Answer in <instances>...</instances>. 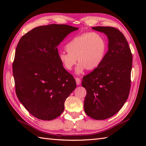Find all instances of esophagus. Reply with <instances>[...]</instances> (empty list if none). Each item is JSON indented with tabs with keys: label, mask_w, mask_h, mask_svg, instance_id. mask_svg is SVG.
<instances>
[{
	"label": "esophagus",
	"mask_w": 146,
	"mask_h": 146,
	"mask_svg": "<svg viewBox=\"0 0 146 146\" xmlns=\"http://www.w3.org/2000/svg\"><path fill=\"white\" fill-rule=\"evenodd\" d=\"M76 82L77 85H80V83H81V80L79 78H76Z\"/></svg>",
	"instance_id": "esophagus-1"
}]
</instances>
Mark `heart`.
<instances>
[{
    "label": "heart",
    "instance_id": "heart-1",
    "mask_svg": "<svg viewBox=\"0 0 146 146\" xmlns=\"http://www.w3.org/2000/svg\"><path fill=\"white\" fill-rule=\"evenodd\" d=\"M108 43L105 36L98 33H86L74 37L65 46L67 52H60L58 59L66 70L70 71L78 60L76 72L95 70L103 63ZM78 59H77V58Z\"/></svg>",
    "mask_w": 146,
    "mask_h": 146
}]
</instances>
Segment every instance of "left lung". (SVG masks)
<instances>
[{
	"mask_svg": "<svg viewBox=\"0 0 146 146\" xmlns=\"http://www.w3.org/2000/svg\"><path fill=\"white\" fill-rule=\"evenodd\" d=\"M92 29L107 36L108 50L100 66L83 76L82 85L86 90L84 110L92 119L104 120L117 113L128 98L132 55L119 29L102 26Z\"/></svg>",
	"mask_w": 146,
	"mask_h": 146,
	"instance_id": "obj_1",
	"label": "left lung"
}]
</instances>
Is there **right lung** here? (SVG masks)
Segmentation results:
<instances>
[{
    "label": "right lung",
    "instance_id": "obj_1",
    "mask_svg": "<svg viewBox=\"0 0 146 146\" xmlns=\"http://www.w3.org/2000/svg\"><path fill=\"white\" fill-rule=\"evenodd\" d=\"M78 29L66 24L38 26L24 35L15 49L12 70L15 93L33 116L51 120L60 116L76 81L58 59L57 46Z\"/></svg>",
    "mask_w": 146,
    "mask_h": 146
}]
</instances>
